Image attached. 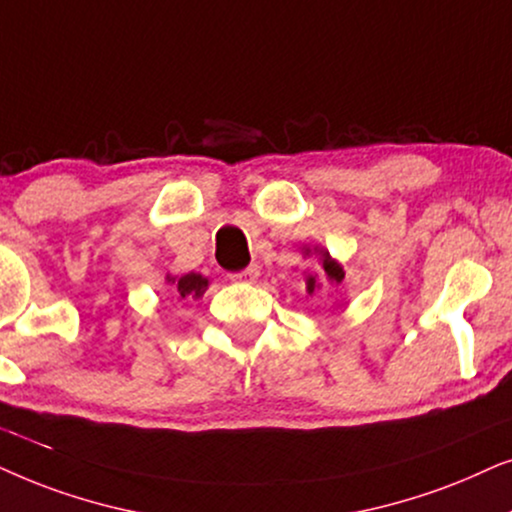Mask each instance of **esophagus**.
Instances as JSON below:
<instances>
[{
	"mask_svg": "<svg viewBox=\"0 0 512 512\" xmlns=\"http://www.w3.org/2000/svg\"><path fill=\"white\" fill-rule=\"evenodd\" d=\"M257 276H260V267H257V264H250V267H245L243 271H236V274H229L231 281H243V283L257 281Z\"/></svg>",
	"mask_w": 512,
	"mask_h": 512,
	"instance_id": "obj_1",
	"label": "esophagus"
}]
</instances>
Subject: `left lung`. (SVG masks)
Returning a JSON list of instances; mask_svg holds the SVG:
<instances>
[{
    "instance_id": "left-lung-1",
    "label": "left lung",
    "mask_w": 512,
    "mask_h": 512,
    "mask_svg": "<svg viewBox=\"0 0 512 512\" xmlns=\"http://www.w3.org/2000/svg\"><path fill=\"white\" fill-rule=\"evenodd\" d=\"M313 252H318L320 255V269H323V276L327 278V281L330 283H342L344 281V269H342V264H339L337 260H332L330 257V252L327 250H323V248H313ZM304 255H311V250L309 248H304ZM318 288V281H316V276H306V292H309V295H313V290Z\"/></svg>"
}]
</instances>
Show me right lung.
I'll use <instances>...</instances> for the list:
<instances>
[{"label":"right lung","instance_id":"right-lung-1","mask_svg":"<svg viewBox=\"0 0 512 512\" xmlns=\"http://www.w3.org/2000/svg\"><path fill=\"white\" fill-rule=\"evenodd\" d=\"M168 285H173V288L177 290V295L180 297H194L199 299L203 297V292L208 290V278L201 276V274H185V276H166Z\"/></svg>","mask_w":512,"mask_h":512}]
</instances>
